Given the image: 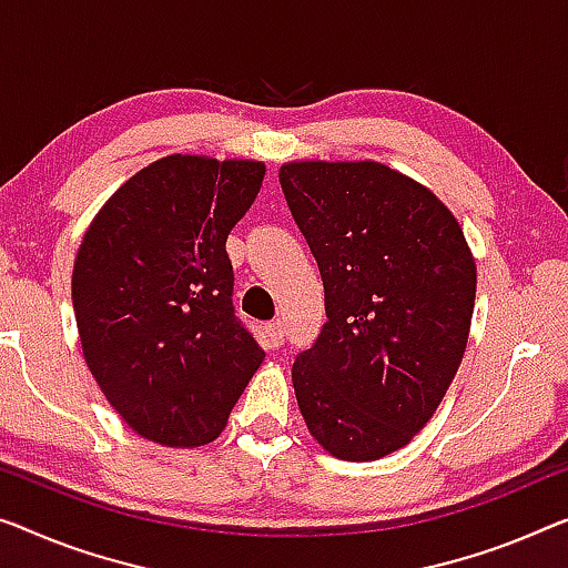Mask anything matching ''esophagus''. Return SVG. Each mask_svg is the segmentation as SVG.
Wrapping results in <instances>:
<instances>
[{
	"instance_id": "1",
	"label": "esophagus",
	"mask_w": 568,
	"mask_h": 568,
	"mask_svg": "<svg viewBox=\"0 0 568 568\" xmlns=\"http://www.w3.org/2000/svg\"><path fill=\"white\" fill-rule=\"evenodd\" d=\"M267 336H270V342H273V346H281V344H283V338H285V324H283L281 318L270 321V324H267Z\"/></svg>"
}]
</instances>
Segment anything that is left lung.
Segmentation results:
<instances>
[{"instance_id":"8db88e82","label":"left lung","mask_w":568,"mask_h":568,"mask_svg":"<svg viewBox=\"0 0 568 568\" xmlns=\"http://www.w3.org/2000/svg\"><path fill=\"white\" fill-rule=\"evenodd\" d=\"M287 209L324 281L326 324L293 362L313 438L346 462L410 442L467 349L477 267L442 201L379 163H287Z\"/></svg>"}]
</instances>
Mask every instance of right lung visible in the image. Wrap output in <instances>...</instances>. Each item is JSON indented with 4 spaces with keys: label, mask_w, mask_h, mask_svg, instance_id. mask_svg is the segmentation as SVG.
<instances>
[{
    "label": "right lung",
    "mask_w": 568,
    "mask_h": 568,
    "mask_svg": "<svg viewBox=\"0 0 568 568\" xmlns=\"http://www.w3.org/2000/svg\"><path fill=\"white\" fill-rule=\"evenodd\" d=\"M262 178L252 160L163 158L132 175L83 236L71 285L83 357L150 442H214L265 359L234 311L226 255Z\"/></svg>",
    "instance_id": "add662e5"
}]
</instances>
